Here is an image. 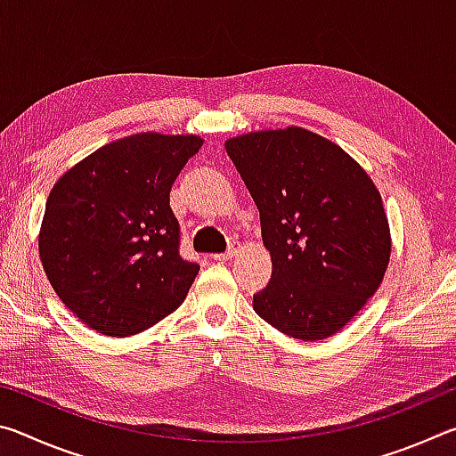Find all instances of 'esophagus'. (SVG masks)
I'll list each match as a JSON object with an SVG mask.
<instances>
[{"instance_id":"obj_1","label":"esophagus","mask_w":456,"mask_h":456,"mask_svg":"<svg viewBox=\"0 0 456 456\" xmlns=\"http://www.w3.org/2000/svg\"><path fill=\"white\" fill-rule=\"evenodd\" d=\"M235 256H237V249H235V247H231V249H229L227 253H215L213 259H215V261H227V259L235 257Z\"/></svg>"}]
</instances>
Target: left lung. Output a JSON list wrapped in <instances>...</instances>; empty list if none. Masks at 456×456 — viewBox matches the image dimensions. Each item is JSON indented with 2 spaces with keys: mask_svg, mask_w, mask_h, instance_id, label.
I'll return each instance as SVG.
<instances>
[{
  "mask_svg": "<svg viewBox=\"0 0 456 456\" xmlns=\"http://www.w3.org/2000/svg\"><path fill=\"white\" fill-rule=\"evenodd\" d=\"M225 149L256 200L272 256V280L253 296V310L304 342L338 334L390 264L376 184L336 142L299 126L233 136Z\"/></svg>",
  "mask_w": 456,
  "mask_h": 456,
  "instance_id": "8db88e82",
  "label": "left lung"
}]
</instances>
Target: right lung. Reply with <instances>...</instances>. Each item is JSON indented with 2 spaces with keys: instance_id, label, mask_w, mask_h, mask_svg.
<instances>
[{
  "instance_id": "right-lung-1",
  "label": "right lung",
  "mask_w": 456,
  "mask_h": 456,
  "mask_svg": "<svg viewBox=\"0 0 456 456\" xmlns=\"http://www.w3.org/2000/svg\"><path fill=\"white\" fill-rule=\"evenodd\" d=\"M200 146L195 134H130L52 187L37 237L44 272L61 304L98 334L134 336L187 297L199 265L179 256L168 195Z\"/></svg>"
}]
</instances>
